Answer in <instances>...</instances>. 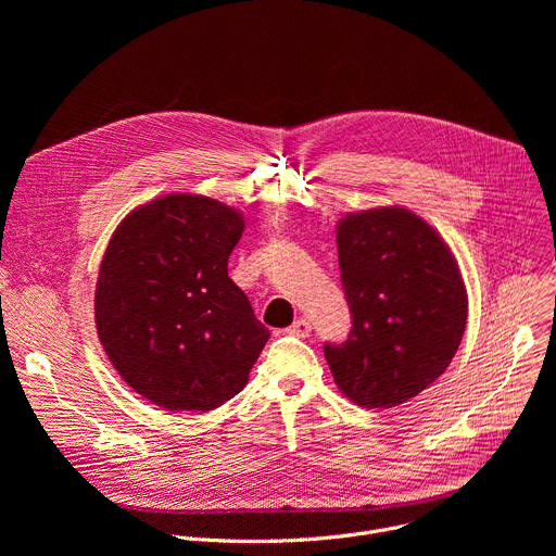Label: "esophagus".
Segmentation results:
<instances>
[{
    "label": "esophagus",
    "instance_id": "1",
    "mask_svg": "<svg viewBox=\"0 0 556 556\" xmlns=\"http://www.w3.org/2000/svg\"><path fill=\"white\" fill-rule=\"evenodd\" d=\"M309 332H312V326H309L307 319H299V321H294V324L288 328V334H290V337H299V339L309 337Z\"/></svg>",
    "mask_w": 556,
    "mask_h": 556
}]
</instances>
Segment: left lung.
I'll return each mask as SVG.
<instances>
[{"instance_id":"left-lung-1","label":"left lung","mask_w":556,"mask_h":556,"mask_svg":"<svg viewBox=\"0 0 556 556\" xmlns=\"http://www.w3.org/2000/svg\"><path fill=\"white\" fill-rule=\"evenodd\" d=\"M337 247L352 332L324 345L332 376L361 407L407 403L459 348L468 299L457 262L425 219L401 206L345 215Z\"/></svg>"}]
</instances>
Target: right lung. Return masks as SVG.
Returning <instances> with one entry per match:
<instances>
[{
  "label": "right lung",
  "instance_id": "1",
  "mask_svg": "<svg viewBox=\"0 0 556 556\" xmlns=\"http://www.w3.org/2000/svg\"><path fill=\"white\" fill-rule=\"evenodd\" d=\"M244 219L172 193L131 211L97 281V330L121 378L167 412H211L249 382L270 339L228 277Z\"/></svg>",
  "mask_w": 556,
  "mask_h": 556
}]
</instances>
